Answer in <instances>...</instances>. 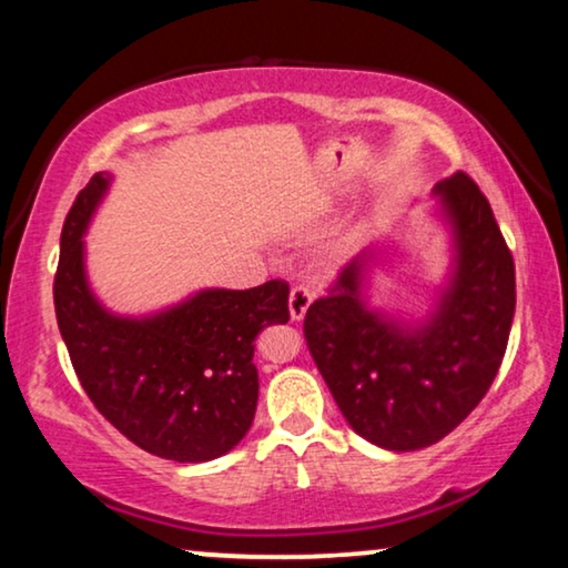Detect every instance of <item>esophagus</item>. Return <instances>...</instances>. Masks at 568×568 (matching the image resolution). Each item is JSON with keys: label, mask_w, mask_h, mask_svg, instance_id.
Instances as JSON below:
<instances>
[{"label": "esophagus", "mask_w": 568, "mask_h": 568, "mask_svg": "<svg viewBox=\"0 0 568 568\" xmlns=\"http://www.w3.org/2000/svg\"><path fill=\"white\" fill-rule=\"evenodd\" d=\"M314 301V293L306 288V285H296V288L291 291V298H288V308H291V320L301 322L308 312V306H312Z\"/></svg>", "instance_id": "esophagus-1"}]
</instances>
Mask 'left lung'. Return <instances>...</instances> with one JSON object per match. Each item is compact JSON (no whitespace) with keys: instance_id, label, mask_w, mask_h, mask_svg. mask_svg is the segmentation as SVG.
Instances as JSON below:
<instances>
[{"instance_id":"left-lung-1","label":"left lung","mask_w":568,"mask_h":568,"mask_svg":"<svg viewBox=\"0 0 568 568\" xmlns=\"http://www.w3.org/2000/svg\"><path fill=\"white\" fill-rule=\"evenodd\" d=\"M436 194L455 233V272L418 327L363 301L374 252L339 270L304 320L308 353L355 434L392 452L442 442L470 415L501 366L517 304L514 260L478 184L457 171Z\"/></svg>"}]
</instances>
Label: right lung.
I'll return each mask as SVG.
<instances>
[{"label": "right lung", "instance_id": "right-lung-1", "mask_svg": "<svg viewBox=\"0 0 568 568\" xmlns=\"http://www.w3.org/2000/svg\"><path fill=\"white\" fill-rule=\"evenodd\" d=\"M109 176L95 173L62 229L54 308L74 374L98 413L150 455L207 463L252 428L260 379L254 339L285 324L288 283L200 291L155 316L109 314L85 277V233Z\"/></svg>", "mask_w": 568, "mask_h": 568}]
</instances>
